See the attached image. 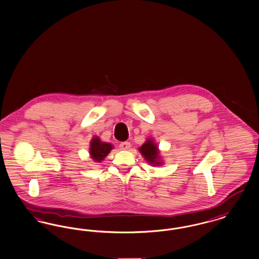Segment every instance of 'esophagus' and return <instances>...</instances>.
Listing matches in <instances>:
<instances>
[{
    "label": "esophagus",
    "instance_id": "1",
    "mask_svg": "<svg viewBox=\"0 0 259 259\" xmlns=\"http://www.w3.org/2000/svg\"><path fill=\"white\" fill-rule=\"evenodd\" d=\"M119 147H120V149H122V150H127V149H129V148L131 147V145H130L129 142H122V143L119 145Z\"/></svg>",
    "mask_w": 259,
    "mask_h": 259
}]
</instances>
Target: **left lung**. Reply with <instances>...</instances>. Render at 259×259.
Masks as SVG:
<instances>
[{
    "mask_svg": "<svg viewBox=\"0 0 259 259\" xmlns=\"http://www.w3.org/2000/svg\"><path fill=\"white\" fill-rule=\"evenodd\" d=\"M140 153L145 158V161L152 166H162L164 163L160 156V150L155 141L152 138H148L145 144L139 147Z\"/></svg>",
    "mask_w": 259,
    "mask_h": 259,
    "instance_id": "obj_1",
    "label": "left lung"
}]
</instances>
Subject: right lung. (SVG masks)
<instances>
[{
	"label": "right lung",
	"mask_w": 259,
	"mask_h": 259,
	"mask_svg": "<svg viewBox=\"0 0 259 259\" xmlns=\"http://www.w3.org/2000/svg\"><path fill=\"white\" fill-rule=\"evenodd\" d=\"M114 148L110 143H105L98 136H94L90 143V156L94 162L101 163Z\"/></svg>",
	"instance_id": "right-lung-1"
}]
</instances>
